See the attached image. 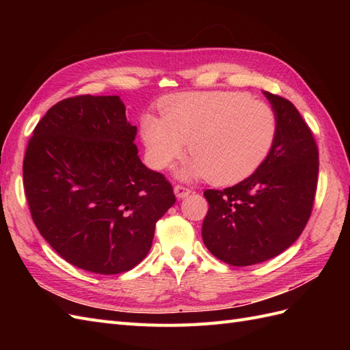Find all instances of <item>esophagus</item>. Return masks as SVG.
<instances>
[{
	"mask_svg": "<svg viewBox=\"0 0 350 350\" xmlns=\"http://www.w3.org/2000/svg\"><path fill=\"white\" fill-rule=\"evenodd\" d=\"M174 193H175V196H176L178 198H185L189 193H191V189L184 187V185H175Z\"/></svg>",
	"mask_w": 350,
	"mask_h": 350,
	"instance_id": "esophagus-1",
	"label": "esophagus"
}]
</instances>
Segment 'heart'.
<instances>
[{
	"mask_svg": "<svg viewBox=\"0 0 350 350\" xmlns=\"http://www.w3.org/2000/svg\"><path fill=\"white\" fill-rule=\"evenodd\" d=\"M161 111L163 118L147 113L140 121L147 161L159 171L171 167L189 143L194 154L179 169L183 179L239 183L262 165L278 137L276 112L247 93H183L165 99Z\"/></svg>",
	"mask_w": 350,
	"mask_h": 350,
	"instance_id": "b5f03b06",
	"label": "heart"
}]
</instances>
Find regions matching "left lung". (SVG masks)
I'll use <instances>...</instances> for the list:
<instances>
[{"label":"left lung","mask_w":350,"mask_h":350,"mask_svg":"<svg viewBox=\"0 0 350 350\" xmlns=\"http://www.w3.org/2000/svg\"><path fill=\"white\" fill-rule=\"evenodd\" d=\"M278 116V137L266 161L239 184L206 189L204 245L230 266H252L288 250L311 216L319 149L293 103L264 92Z\"/></svg>","instance_id":"8db88e82"}]
</instances>
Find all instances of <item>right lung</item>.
<instances>
[{
    "label": "right lung",
    "instance_id": "1",
    "mask_svg": "<svg viewBox=\"0 0 350 350\" xmlns=\"http://www.w3.org/2000/svg\"><path fill=\"white\" fill-rule=\"evenodd\" d=\"M135 134L120 96L64 99L35 126L23 161L30 215L72 266L98 274L131 270L175 203L167 179L140 161Z\"/></svg>",
    "mask_w": 350,
    "mask_h": 350
}]
</instances>
